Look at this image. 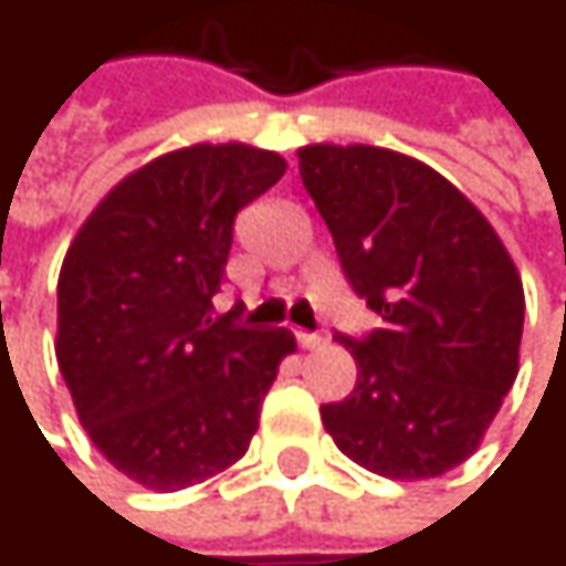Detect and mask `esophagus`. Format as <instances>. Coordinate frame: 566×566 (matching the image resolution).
<instances>
[{
	"mask_svg": "<svg viewBox=\"0 0 566 566\" xmlns=\"http://www.w3.org/2000/svg\"><path fill=\"white\" fill-rule=\"evenodd\" d=\"M324 334H317V331H297V344L301 347H307V350H317V347H324Z\"/></svg>",
	"mask_w": 566,
	"mask_h": 566,
	"instance_id": "obj_1",
	"label": "esophagus"
}]
</instances>
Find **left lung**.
I'll list each match as a JSON object with an SVG mask.
<instances>
[{"label": "left lung", "instance_id": "8db88e82", "mask_svg": "<svg viewBox=\"0 0 566 566\" xmlns=\"http://www.w3.org/2000/svg\"><path fill=\"white\" fill-rule=\"evenodd\" d=\"M301 182L380 327L337 340L357 387L321 406L357 465L436 479L462 465L517 377L524 287L495 229L439 172L380 147H304Z\"/></svg>", "mask_w": 566, "mask_h": 566}]
</instances>
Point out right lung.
I'll list each match as a JSON object with an SVG mask.
<instances>
[{"instance_id": "right-lung-1", "label": "right lung", "mask_w": 566, "mask_h": 566, "mask_svg": "<svg viewBox=\"0 0 566 566\" xmlns=\"http://www.w3.org/2000/svg\"><path fill=\"white\" fill-rule=\"evenodd\" d=\"M284 176L245 144H196L130 172L91 212L57 279V367L81 426L127 479L179 492L239 462L284 327L212 311L235 216Z\"/></svg>"}]
</instances>
